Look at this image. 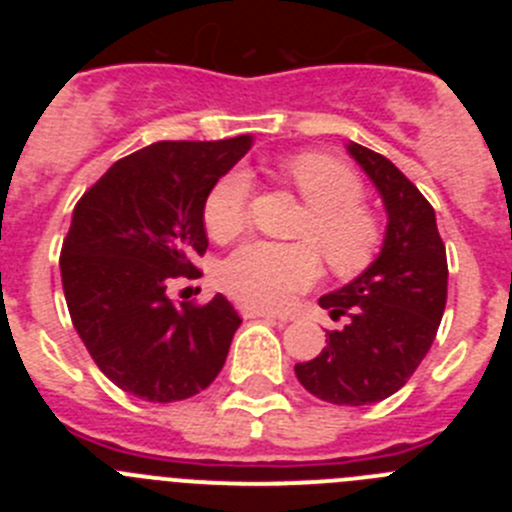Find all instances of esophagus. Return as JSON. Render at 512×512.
<instances>
[{
  "mask_svg": "<svg viewBox=\"0 0 512 512\" xmlns=\"http://www.w3.org/2000/svg\"><path fill=\"white\" fill-rule=\"evenodd\" d=\"M241 315H243V318H246V320H251V318H266V320H279V323H287V318H284V315H277V312L264 310V307L243 305V307H241Z\"/></svg>",
  "mask_w": 512,
  "mask_h": 512,
  "instance_id": "34e87169",
  "label": "esophagus"
}]
</instances>
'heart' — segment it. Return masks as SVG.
<instances>
[{
    "mask_svg": "<svg viewBox=\"0 0 512 512\" xmlns=\"http://www.w3.org/2000/svg\"><path fill=\"white\" fill-rule=\"evenodd\" d=\"M282 174L307 205L295 230L300 243L253 241L217 269V284L233 300L253 307H284L320 277V254L341 277H354L372 264L382 246V225L361 205L364 184L336 158L300 153L284 161ZM251 176L230 169L202 202V223L212 241L230 243L246 230Z\"/></svg>",
    "mask_w": 512,
    "mask_h": 512,
    "instance_id": "b5f03b06",
    "label": "heart"
}]
</instances>
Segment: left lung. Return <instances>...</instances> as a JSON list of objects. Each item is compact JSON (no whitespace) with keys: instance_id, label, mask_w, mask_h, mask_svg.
<instances>
[{"instance_id":"obj_1","label":"left lung","mask_w":512,"mask_h":512,"mask_svg":"<svg viewBox=\"0 0 512 512\" xmlns=\"http://www.w3.org/2000/svg\"><path fill=\"white\" fill-rule=\"evenodd\" d=\"M348 153L379 189L387 210L382 251L346 287L320 297L330 318L348 323L328 330L315 359L295 364L310 395L333 405H372L395 395L425 359L446 307L449 266L436 212L390 158L351 143Z\"/></svg>"}]
</instances>
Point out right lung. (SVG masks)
<instances>
[{"label": "right lung", "mask_w": 512, "mask_h": 512, "mask_svg": "<svg viewBox=\"0 0 512 512\" xmlns=\"http://www.w3.org/2000/svg\"><path fill=\"white\" fill-rule=\"evenodd\" d=\"M251 143L161 140L120 158L76 202L61 248L71 323L99 372L140 400H187L223 369L238 312L223 295L174 305L166 287L200 274L205 194Z\"/></svg>", "instance_id": "obj_1"}]
</instances>
